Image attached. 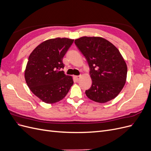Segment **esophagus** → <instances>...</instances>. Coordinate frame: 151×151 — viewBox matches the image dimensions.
<instances>
[{
    "label": "esophagus",
    "instance_id": "1",
    "mask_svg": "<svg viewBox=\"0 0 151 151\" xmlns=\"http://www.w3.org/2000/svg\"><path fill=\"white\" fill-rule=\"evenodd\" d=\"M80 77H81V76H74V78L76 80V81H78L80 79Z\"/></svg>",
    "mask_w": 151,
    "mask_h": 151
}]
</instances>
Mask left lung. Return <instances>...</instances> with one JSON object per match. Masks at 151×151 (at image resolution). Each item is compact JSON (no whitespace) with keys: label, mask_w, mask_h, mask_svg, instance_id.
<instances>
[{"label":"left lung","mask_w":151,"mask_h":151,"mask_svg":"<svg viewBox=\"0 0 151 151\" xmlns=\"http://www.w3.org/2000/svg\"><path fill=\"white\" fill-rule=\"evenodd\" d=\"M75 44L86 58L92 79L86 94L93 101L104 103L116 98L124 86L127 66L119 50L101 37L83 36Z\"/></svg>","instance_id":"obj_1"}]
</instances>
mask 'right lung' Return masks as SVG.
I'll return each instance as SVG.
<instances>
[{
    "label": "right lung",
    "instance_id": "1",
    "mask_svg": "<svg viewBox=\"0 0 151 151\" xmlns=\"http://www.w3.org/2000/svg\"><path fill=\"white\" fill-rule=\"evenodd\" d=\"M74 40L56 38L45 41L29 56L24 77L29 89L43 102L52 104L64 98L74 84L63 71L62 60Z\"/></svg>",
    "mask_w": 151,
    "mask_h": 151
}]
</instances>
